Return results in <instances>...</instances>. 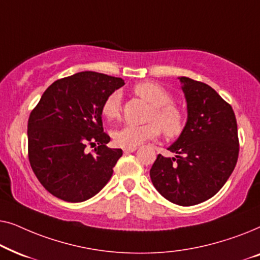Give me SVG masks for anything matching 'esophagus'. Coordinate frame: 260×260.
I'll list each match as a JSON object with an SVG mask.
<instances>
[{
  "mask_svg": "<svg viewBox=\"0 0 260 260\" xmlns=\"http://www.w3.org/2000/svg\"><path fill=\"white\" fill-rule=\"evenodd\" d=\"M137 147H131V148H124L123 151L124 154H129V152H134L135 150H136Z\"/></svg>",
  "mask_w": 260,
  "mask_h": 260,
  "instance_id": "34e87169",
  "label": "esophagus"
}]
</instances>
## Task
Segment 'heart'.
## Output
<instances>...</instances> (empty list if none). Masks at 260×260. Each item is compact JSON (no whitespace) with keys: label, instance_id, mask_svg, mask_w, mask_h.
<instances>
[{"label":"heart","instance_id":"obj_1","mask_svg":"<svg viewBox=\"0 0 260 260\" xmlns=\"http://www.w3.org/2000/svg\"><path fill=\"white\" fill-rule=\"evenodd\" d=\"M134 92L138 97L152 105L149 113V122L143 125H124L112 133L115 142L120 147H137L148 140H155L163 131L167 137L175 138L180 136L184 127V116L179 106L173 104L172 94L161 85L144 81L135 85ZM122 109V94L113 91L104 99L102 113L106 119L118 118Z\"/></svg>","mask_w":260,"mask_h":260}]
</instances>
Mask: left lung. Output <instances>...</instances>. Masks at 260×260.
<instances>
[{
	"mask_svg": "<svg viewBox=\"0 0 260 260\" xmlns=\"http://www.w3.org/2000/svg\"><path fill=\"white\" fill-rule=\"evenodd\" d=\"M187 102V123L168 150L150 169L154 187L180 206L201 204L218 193L232 174L239 155L237 119L232 106L209 85L179 78Z\"/></svg>",
	"mask_w": 260,
	"mask_h": 260,
	"instance_id": "8db88e82",
	"label": "left lung"
}]
</instances>
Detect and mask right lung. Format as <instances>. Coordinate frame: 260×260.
Listing matches in <instances>:
<instances>
[{
	"label": "right lung",
	"mask_w": 260,
	"mask_h": 260,
	"mask_svg": "<svg viewBox=\"0 0 260 260\" xmlns=\"http://www.w3.org/2000/svg\"><path fill=\"white\" fill-rule=\"evenodd\" d=\"M122 78L85 72L62 78L44 92L28 119V157L40 183L54 197L81 202L109 182L122 149L106 147L102 105ZM95 147L87 153L86 147Z\"/></svg>",
	"instance_id": "1"
}]
</instances>
